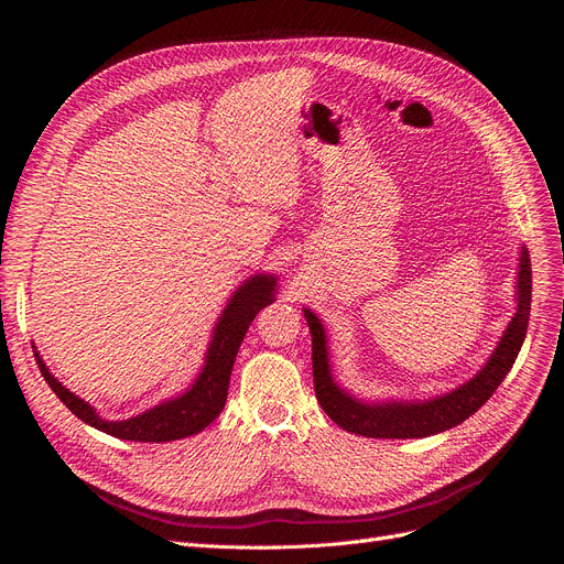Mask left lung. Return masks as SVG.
<instances>
[{"label":"left lung","mask_w":564,"mask_h":564,"mask_svg":"<svg viewBox=\"0 0 564 564\" xmlns=\"http://www.w3.org/2000/svg\"><path fill=\"white\" fill-rule=\"evenodd\" d=\"M530 292V256L525 247H521L517 313L508 324L506 334L500 336L489 361L476 377L462 383L459 389L425 402H361L343 391L332 377L327 334H324L322 322L311 308H304V317L313 336V383L319 406L327 411V416L338 427L370 438H421L464 423L494 395L500 381L506 379L514 366L528 329Z\"/></svg>","instance_id":"8db88e82"}]
</instances>
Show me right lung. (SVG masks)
Returning <instances> with one entry per match:
<instances>
[{
    "label": "right lung",
    "mask_w": 564,
    "mask_h": 564,
    "mask_svg": "<svg viewBox=\"0 0 564 564\" xmlns=\"http://www.w3.org/2000/svg\"><path fill=\"white\" fill-rule=\"evenodd\" d=\"M274 294L276 279L267 274L251 276L237 288L221 317L215 324L213 340L205 354V364L189 391L148 409L128 421H105L102 416H98V411L91 404L70 393L66 387H62V381H56L52 377L39 351H34V357L41 375L47 381V387L86 425L126 441L162 443L185 438L205 430L221 413L228 395V381L237 349H240L253 317L264 306H270L274 302Z\"/></svg>",
    "instance_id": "obj_1"
}]
</instances>
